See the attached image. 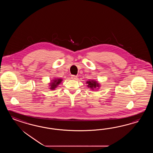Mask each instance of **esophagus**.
<instances>
[{
	"label": "esophagus",
	"mask_w": 153,
	"mask_h": 153,
	"mask_svg": "<svg viewBox=\"0 0 153 153\" xmlns=\"http://www.w3.org/2000/svg\"><path fill=\"white\" fill-rule=\"evenodd\" d=\"M71 78H72V79H73L76 80V79H77V77L76 76H74V75H72V76H71Z\"/></svg>",
	"instance_id": "obj_1"
}]
</instances>
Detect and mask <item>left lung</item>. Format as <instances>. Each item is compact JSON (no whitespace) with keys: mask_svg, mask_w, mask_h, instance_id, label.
<instances>
[{"mask_svg":"<svg viewBox=\"0 0 153 153\" xmlns=\"http://www.w3.org/2000/svg\"><path fill=\"white\" fill-rule=\"evenodd\" d=\"M86 83L88 84V87L93 90H97V88H99L100 87V84L99 82H97V81H95L94 79L88 80L86 81Z\"/></svg>","mask_w":153,"mask_h":153,"instance_id":"obj_1","label":"left lung"}]
</instances>
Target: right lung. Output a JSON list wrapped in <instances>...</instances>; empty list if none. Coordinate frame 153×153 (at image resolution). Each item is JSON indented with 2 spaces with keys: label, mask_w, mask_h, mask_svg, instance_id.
<instances>
[{
  "label": "right lung",
  "mask_w": 153,
  "mask_h": 153,
  "mask_svg": "<svg viewBox=\"0 0 153 153\" xmlns=\"http://www.w3.org/2000/svg\"><path fill=\"white\" fill-rule=\"evenodd\" d=\"M62 80H63V79H59V78L58 79L56 78V79H52V81H51V82L49 83L50 84L49 86H51L50 89H51V90H55L56 88L62 82Z\"/></svg>",
  "instance_id": "right-lung-1"
}]
</instances>
